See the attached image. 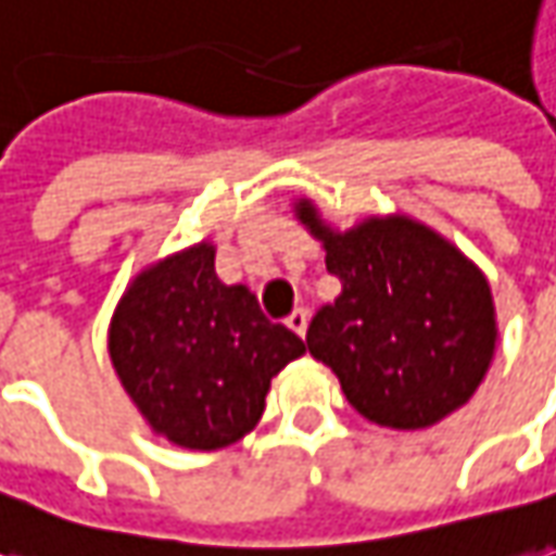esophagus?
<instances>
[{
  "instance_id": "esophagus-1",
  "label": "esophagus",
  "mask_w": 556,
  "mask_h": 556,
  "mask_svg": "<svg viewBox=\"0 0 556 556\" xmlns=\"http://www.w3.org/2000/svg\"><path fill=\"white\" fill-rule=\"evenodd\" d=\"M286 326L292 328L294 334H301V338H304V331H307V309L294 307L292 313L286 316Z\"/></svg>"
}]
</instances>
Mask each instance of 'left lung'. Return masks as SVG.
<instances>
[{"instance_id":"1","label":"left lung","mask_w":556,"mask_h":556,"mask_svg":"<svg viewBox=\"0 0 556 556\" xmlns=\"http://www.w3.org/2000/svg\"><path fill=\"white\" fill-rule=\"evenodd\" d=\"M298 215L341 279V294L309 319L307 350L338 374L346 402L392 429H426L466 405L496 346L481 270L410 218L331 233L307 200Z\"/></svg>"}]
</instances>
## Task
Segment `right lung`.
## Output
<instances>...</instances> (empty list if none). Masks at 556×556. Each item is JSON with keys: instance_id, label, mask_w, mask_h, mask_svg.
<instances>
[{"instance_id": "obj_1", "label": "right lung", "mask_w": 556, "mask_h": 556, "mask_svg": "<svg viewBox=\"0 0 556 556\" xmlns=\"http://www.w3.org/2000/svg\"><path fill=\"white\" fill-rule=\"evenodd\" d=\"M307 346L270 323L247 286L215 277L200 243L139 274L112 319L109 353L154 432L218 451L258 422L270 380Z\"/></svg>"}]
</instances>
